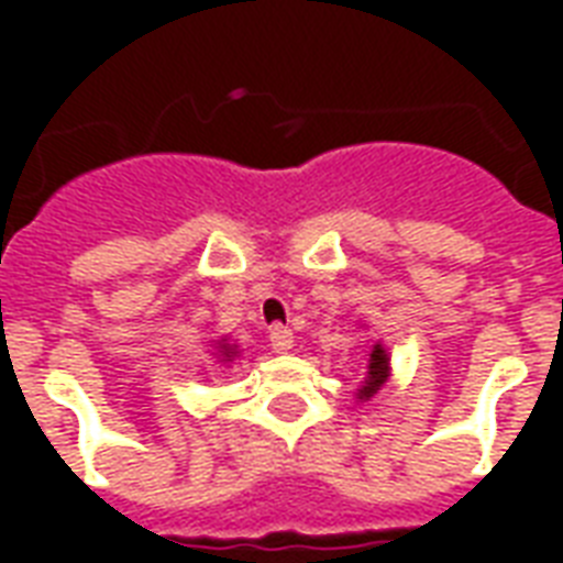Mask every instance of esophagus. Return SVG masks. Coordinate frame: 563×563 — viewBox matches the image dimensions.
<instances>
[{
    "label": "esophagus",
    "instance_id": "obj_1",
    "mask_svg": "<svg viewBox=\"0 0 563 563\" xmlns=\"http://www.w3.org/2000/svg\"><path fill=\"white\" fill-rule=\"evenodd\" d=\"M268 341L274 353H289L292 350V331L286 329V325H274L268 331Z\"/></svg>",
    "mask_w": 563,
    "mask_h": 563
}]
</instances>
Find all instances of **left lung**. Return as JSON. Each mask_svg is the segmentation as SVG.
Here are the masks:
<instances>
[{
    "mask_svg": "<svg viewBox=\"0 0 563 563\" xmlns=\"http://www.w3.org/2000/svg\"><path fill=\"white\" fill-rule=\"evenodd\" d=\"M386 379H389V353H386L383 343H374V346H371V355H367V377L365 383L358 386V391H355L358 401H371V398L386 386Z\"/></svg>",
    "mask_w": 563,
    "mask_h": 563,
    "instance_id": "obj_1",
    "label": "left lung"
}]
</instances>
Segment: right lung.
<instances>
[{"mask_svg": "<svg viewBox=\"0 0 563 563\" xmlns=\"http://www.w3.org/2000/svg\"><path fill=\"white\" fill-rule=\"evenodd\" d=\"M234 355H238V346H234V343L220 341V358H222V362H234Z\"/></svg>", "mask_w": 563, "mask_h": 563, "instance_id": "obj_1", "label": "right lung"}]
</instances>
